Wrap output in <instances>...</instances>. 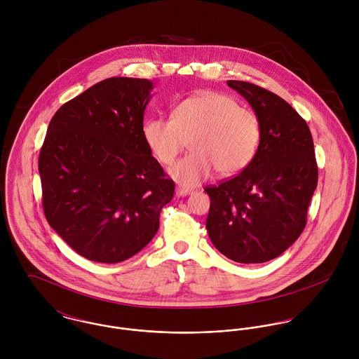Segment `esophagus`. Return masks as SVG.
Instances as JSON below:
<instances>
[{"label":"esophagus","instance_id":"1","mask_svg":"<svg viewBox=\"0 0 359 359\" xmlns=\"http://www.w3.org/2000/svg\"><path fill=\"white\" fill-rule=\"evenodd\" d=\"M192 194H194V191H188V189H182V188L175 189L177 196H188V195H192Z\"/></svg>","mask_w":359,"mask_h":359}]
</instances>
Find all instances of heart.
Instances as JSON below:
<instances>
[{"mask_svg":"<svg viewBox=\"0 0 359 359\" xmlns=\"http://www.w3.org/2000/svg\"><path fill=\"white\" fill-rule=\"evenodd\" d=\"M142 137L163 164L172 163L189 141L192 154L171 165L168 177L182 188H195L214 168L231 177L249 167L261 142V124L231 95L205 91L178 103L171 118H147Z\"/></svg>","mask_w":359,"mask_h":359,"instance_id":"1","label":"heart"}]
</instances>
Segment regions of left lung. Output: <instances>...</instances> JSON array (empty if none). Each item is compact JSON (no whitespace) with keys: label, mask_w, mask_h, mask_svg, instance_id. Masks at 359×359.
I'll return each instance as SVG.
<instances>
[{"label":"left lung","mask_w":359,"mask_h":359,"mask_svg":"<svg viewBox=\"0 0 359 359\" xmlns=\"http://www.w3.org/2000/svg\"><path fill=\"white\" fill-rule=\"evenodd\" d=\"M261 124L255 160L236 177L205 188V228L215 249L232 261L258 264L280 256L302 235L318 184L313 141L306 120L280 97L229 80Z\"/></svg>","instance_id":"8db88e82"}]
</instances>
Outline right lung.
Masks as SVG:
<instances>
[{
	"instance_id": "right-lung-1",
	"label": "right lung",
	"mask_w": 359,
	"mask_h": 359,
	"mask_svg": "<svg viewBox=\"0 0 359 359\" xmlns=\"http://www.w3.org/2000/svg\"><path fill=\"white\" fill-rule=\"evenodd\" d=\"M152 90L147 79L110 77L50 121L39 157L44 214L91 261L114 264L140 253L172 199L174 182L142 137Z\"/></svg>"
}]
</instances>
